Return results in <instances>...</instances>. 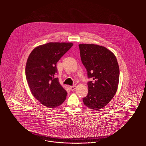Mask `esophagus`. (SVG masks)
<instances>
[{"label":"esophagus","mask_w":146,"mask_h":146,"mask_svg":"<svg viewBox=\"0 0 146 146\" xmlns=\"http://www.w3.org/2000/svg\"><path fill=\"white\" fill-rule=\"evenodd\" d=\"M76 86L75 85H73V86H70V89L71 90H74L75 89H76Z\"/></svg>","instance_id":"1"}]
</instances>
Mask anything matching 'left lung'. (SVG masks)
Wrapping results in <instances>:
<instances>
[{
    "instance_id": "left-lung-1",
    "label": "left lung",
    "mask_w": 146,
    "mask_h": 146,
    "mask_svg": "<svg viewBox=\"0 0 146 146\" xmlns=\"http://www.w3.org/2000/svg\"><path fill=\"white\" fill-rule=\"evenodd\" d=\"M82 62L86 69L88 93L84 104L93 110L104 107L117 90L120 70L114 54L104 46L88 44L79 45Z\"/></svg>"
}]
</instances>
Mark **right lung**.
Segmentation results:
<instances>
[{"label": "right lung", "mask_w": 146, "mask_h": 146, "mask_svg": "<svg viewBox=\"0 0 146 146\" xmlns=\"http://www.w3.org/2000/svg\"><path fill=\"white\" fill-rule=\"evenodd\" d=\"M72 45L71 42H48L36 47L28 57L25 74L30 89L47 107H57L66 100L67 93L55 77L56 65Z\"/></svg>", "instance_id": "add662e5"}]
</instances>
